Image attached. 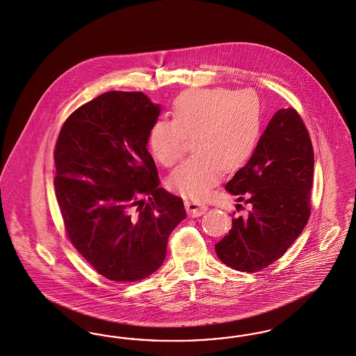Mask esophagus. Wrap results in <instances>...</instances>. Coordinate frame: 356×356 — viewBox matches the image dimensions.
<instances>
[{
    "instance_id": "obj_1",
    "label": "esophagus",
    "mask_w": 356,
    "mask_h": 356,
    "mask_svg": "<svg viewBox=\"0 0 356 356\" xmlns=\"http://www.w3.org/2000/svg\"><path fill=\"white\" fill-rule=\"evenodd\" d=\"M185 209L189 217H200L202 214H205V211L208 210V207L205 204L196 202V201H191V200H185Z\"/></svg>"
}]
</instances>
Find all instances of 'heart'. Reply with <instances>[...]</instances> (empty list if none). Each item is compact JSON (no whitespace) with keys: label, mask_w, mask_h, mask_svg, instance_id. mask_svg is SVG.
Instances as JSON below:
<instances>
[{"label":"heart","mask_w":356,"mask_h":356,"mask_svg":"<svg viewBox=\"0 0 356 356\" xmlns=\"http://www.w3.org/2000/svg\"><path fill=\"white\" fill-rule=\"evenodd\" d=\"M172 121H158L148 135L152 155L171 167L193 139L195 154L168 179L175 193L204 198L222 172L239 170L258 145L261 106L255 92L225 88H193L173 102Z\"/></svg>","instance_id":"heart-1"}]
</instances>
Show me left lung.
I'll list each match as a JSON object with an SVG mask.
<instances>
[{
  "label": "left lung",
  "mask_w": 356,
  "mask_h": 356,
  "mask_svg": "<svg viewBox=\"0 0 356 356\" xmlns=\"http://www.w3.org/2000/svg\"><path fill=\"white\" fill-rule=\"evenodd\" d=\"M313 171L301 117L293 108L276 111L252 156L225 186L251 210L245 217L234 213L232 230L216 245L222 263L251 273L282 258L309 220Z\"/></svg>",
  "instance_id": "1"
}]
</instances>
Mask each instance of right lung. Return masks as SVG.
<instances>
[{"mask_svg":"<svg viewBox=\"0 0 356 356\" xmlns=\"http://www.w3.org/2000/svg\"><path fill=\"white\" fill-rule=\"evenodd\" d=\"M159 114L142 92H106L67 118L55 146V195L68 238L113 282L160 268L168 236L186 217L183 200L159 188L148 152Z\"/></svg>","mask_w":356,"mask_h":356,"instance_id":"obj_1","label":"right lung"}]
</instances>
